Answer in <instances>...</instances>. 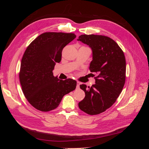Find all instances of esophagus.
<instances>
[{
	"label": "esophagus",
	"instance_id": "esophagus-1",
	"mask_svg": "<svg viewBox=\"0 0 149 149\" xmlns=\"http://www.w3.org/2000/svg\"><path fill=\"white\" fill-rule=\"evenodd\" d=\"M79 85H80V83L77 81V83H76V88H79Z\"/></svg>",
	"mask_w": 149,
	"mask_h": 149
}]
</instances>
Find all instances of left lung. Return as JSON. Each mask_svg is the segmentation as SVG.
Instances as JSON below:
<instances>
[{
	"label": "left lung",
	"instance_id": "obj_1",
	"mask_svg": "<svg viewBox=\"0 0 149 149\" xmlns=\"http://www.w3.org/2000/svg\"><path fill=\"white\" fill-rule=\"evenodd\" d=\"M78 41L93 51L89 70L97 73L91 87L80 85L85 97L78 103L79 109L89 115L104 112L116 102L125 81L126 63L123 51L114 40L103 35H81Z\"/></svg>",
	"mask_w": 149,
	"mask_h": 149
}]
</instances>
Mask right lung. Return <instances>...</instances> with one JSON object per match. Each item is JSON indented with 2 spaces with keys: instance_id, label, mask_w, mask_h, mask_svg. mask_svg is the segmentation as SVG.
Instances as JSON below:
<instances>
[{
  "instance_id": "obj_1",
  "label": "right lung",
  "mask_w": 149,
  "mask_h": 149,
  "mask_svg": "<svg viewBox=\"0 0 149 149\" xmlns=\"http://www.w3.org/2000/svg\"><path fill=\"white\" fill-rule=\"evenodd\" d=\"M76 37L72 33L45 32L26 48L19 79L25 97L35 109L43 112L55 109L65 94L75 89V80L59 79L53 76V70L61 60L63 49Z\"/></svg>"
}]
</instances>
